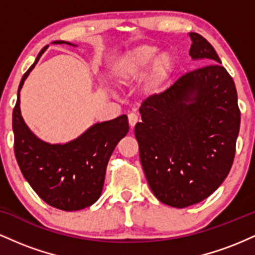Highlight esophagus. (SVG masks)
<instances>
[{
    "mask_svg": "<svg viewBox=\"0 0 255 255\" xmlns=\"http://www.w3.org/2000/svg\"><path fill=\"white\" fill-rule=\"evenodd\" d=\"M137 121H139V118H137L136 114H134V113L128 114V122H129L130 128H133L134 126L137 124Z\"/></svg>",
    "mask_w": 255,
    "mask_h": 255,
    "instance_id": "1",
    "label": "esophagus"
}]
</instances>
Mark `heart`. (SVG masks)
<instances>
[{
    "mask_svg": "<svg viewBox=\"0 0 255 255\" xmlns=\"http://www.w3.org/2000/svg\"><path fill=\"white\" fill-rule=\"evenodd\" d=\"M158 52L157 46L139 45L120 55L111 69L116 83L122 85L135 83L150 66L142 79V89L147 93L158 92L176 67V61L170 52H162L157 57Z\"/></svg>",
    "mask_w": 255,
    "mask_h": 255,
    "instance_id": "heart-1",
    "label": "heart"
}]
</instances>
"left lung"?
Wrapping results in <instances>:
<instances>
[{
	"instance_id": "obj_1",
	"label": "left lung",
	"mask_w": 255,
	"mask_h": 255,
	"mask_svg": "<svg viewBox=\"0 0 255 255\" xmlns=\"http://www.w3.org/2000/svg\"><path fill=\"white\" fill-rule=\"evenodd\" d=\"M193 60L210 64L186 73L146 98L135 125L140 162L154 197L183 209L223 183L233 165L241 113L235 84L213 46L191 32Z\"/></svg>"
}]
</instances>
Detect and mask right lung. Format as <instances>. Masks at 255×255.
Masks as SVG:
<instances>
[{
	"label": "right lung",
	"instance_id": "right-lung-1",
	"mask_svg": "<svg viewBox=\"0 0 255 255\" xmlns=\"http://www.w3.org/2000/svg\"><path fill=\"white\" fill-rule=\"evenodd\" d=\"M69 44L56 40L54 44ZM25 73L19 85L13 110L14 153L22 175L46 204L63 211H78L95 204L103 189L105 170L113 151L129 130L126 115L93 125L67 144L51 145L34 135L20 111V90L39 57Z\"/></svg>",
	"mask_w": 255,
	"mask_h": 255
}]
</instances>
